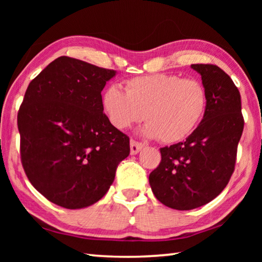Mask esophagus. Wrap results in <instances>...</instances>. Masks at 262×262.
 I'll list each match as a JSON object with an SVG mask.
<instances>
[{"label":"esophagus","mask_w":262,"mask_h":262,"mask_svg":"<svg viewBox=\"0 0 262 262\" xmlns=\"http://www.w3.org/2000/svg\"><path fill=\"white\" fill-rule=\"evenodd\" d=\"M142 148H143V143L137 142L135 140H130V154L132 155H136Z\"/></svg>","instance_id":"obj_1"}]
</instances>
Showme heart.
<instances>
[{
	"mask_svg": "<svg viewBox=\"0 0 262 262\" xmlns=\"http://www.w3.org/2000/svg\"><path fill=\"white\" fill-rule=\"evenodd\" d=\"M125 90L110 86L101 97L110 122L118 129H126L145 115L148 123L143 133L164 143H174L192 134L208 106L205 85L199 79L179 75L133 77L126 81Z\"/></svg>",
	"mask_w": 262,
	"mask_h": 262,
	"instance_id": "obj_1",
	"label": "heart"
}]
</instances>
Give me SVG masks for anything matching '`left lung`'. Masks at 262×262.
<instances>
[{"label": "left lung", "mask_w": 262, "mask_h": 262, "mask_svg": "<svg viewBox=\"0 0 262 262\" xmlns=\"http://www.w3.org/2000/svg\"><path fill=\"white\" fill-rule=\"evenodd\" d=\"M208 95L205 117L186 141L161 148L162 161L149 176L157 200L177 210L201 207L219 195L234 171L244 129L241 94L215 64H192Z\"/></svg>", "instance_id": "obj_1"}]
</instances>
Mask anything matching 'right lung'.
I'll return each mask as SVG.
<instances>
[{
	"label": "right lung",
	"mask_w": 262,
	"mask_h": 262,
	"mask_svg": "<svg viewBox=\"0 0 262 262\" xmlns=\"http://www.w3.org/2000/svg\"><path fill=\"white\" fill-rule=\"evenodd\" d=\"M114 75L60 56L26 89L17 115L21 165L33 187L57 206L81 209L99 201L129 155V137L110 122L101 104Z\"/></svg>",
	"instance_id": "obj_1"
}]
</instances>
